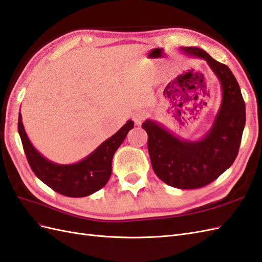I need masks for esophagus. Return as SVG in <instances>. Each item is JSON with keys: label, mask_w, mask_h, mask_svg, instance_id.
Masks as SVG:
<instances>
[{"label": "esophagus", "mask_w": 262, "mask_h": 262, "mask_svg": "<svg viewBox=\"0 0 262 262\" xmlns=\"http://www.w3.org/2000/svg\"><path fill=\"white\" fill-rule=\"evenodd\" d=\"M147 116H148V113H147V111L137 110V111L134 112V114H133V119H134V122H135L136 125H140L144 122Z\"/></svg>", "instance_id": "34e87169"}]
</instances>
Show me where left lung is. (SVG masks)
Masks as SVG:
<instances>
[{
	"label": "left lung",
	"mask_w": 262,
	"mask_h": 262,
	"mask_svg": "<svg viewBox=\"0 0 262 262\" xmlns=\"http://www.w3.org/2000/svg\"><path fill=\"white\" fill-rule=\"evenodd\" d=\"M180 50L205 59L219 79L223 98L213 123L199 140L180 138L152 119H146L142 127L148 135L150 162L158 178L175 188L196 189L213 182L233 164L246 124V106L229 67L199 48Z\"/></svg>",
	"instance_id": "obj_1"
}]
</instances>
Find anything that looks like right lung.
Listing matches in <instances>:
<instances>
[{"mask_svg": "<svg viewBox=\"0 0 262 262\" xmlns=\"http://www.w3.org/2000/svg\"><path fill=\"white\" fill-rule=\"evenodd\" d=\"M133 127L134 122L129 119L116 134L106 139L89 156L70 165L53 163L34 148L25 133L21 113L18 114L17 129L26 158L36 177L61 195L78 198L90 196L107 184L112 173L114 154Z\"/></svg>", "mask_w": 262, "mask_h": 262, "instance_id": "right-lung-1", "label": "right lung"}]
</instances>
